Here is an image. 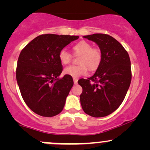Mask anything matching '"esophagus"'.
Instances as JSON below:
<instances>
[{"mask_svg":"<svg viewBox=\"0 0 150 150\" xmlns=\"http://www.w3.org/2000/svg\"><path fill=\"white\" fill-rule=\"evenodd\" d=\"M73 81H74V84H75V85H77L78 80H77V78H73Z\"/></svg>","mask_w":150,"mask_h":150,"instance_id":"obj_1","label":"esophagus"}]
</instances>
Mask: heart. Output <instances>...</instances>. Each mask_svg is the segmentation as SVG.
I'll list each match as a JSON object with an SVG mask.
<instances>
[{
  "label": "heart",
  "instance_id": "1",
  "mask_svg": "<svg viewBox=\"0 0 150 150\" xmlns=\"http://www.w3.org/2000/svg\"><path fill=\"white\" fill-rule=\"evenodd\" d=\"M75 54L80 55L79 58V65H70L63 70V73L73 78L85 75L87 73V67L90 70L97 69L100 65L102 54L101 50L98 48H92L90 43L81 41L73 46ZM59 61L63 65H67L71 61L72 55L63 49L58 53Z\"/></svg>",
  "mask_w": 150,
  "mask_h": 150
}]
</instances>
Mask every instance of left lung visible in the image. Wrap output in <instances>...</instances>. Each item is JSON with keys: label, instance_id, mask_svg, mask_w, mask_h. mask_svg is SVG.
<instances>
[{"label": "left lung", "instance_id": "obj_1", "mask_svg": "<svg viewBox=\"0 0 150 150\" xmlns=\"http://www.w3.org/2000/svg\"><path fill=\"white\" fill-rule=\"evenodd\" d=\"M83 38L97 44L102 58L93 76L78 81L82 87L81 106L89 116L104 117L116 111L126 95L132 77L130 57L123 46L108 34Z\"/></svg>", "mask_w": 150, "mask_h": 150}]
</instances>
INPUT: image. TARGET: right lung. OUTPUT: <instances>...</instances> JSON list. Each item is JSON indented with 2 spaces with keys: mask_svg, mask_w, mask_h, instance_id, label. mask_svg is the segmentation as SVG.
<instances>
[{
  "mask_svg": "<svg viewBox=\"0 0 150 150\" xmlns=\"http://www.w3.org/2000/svg\"><path fill=\"white\" fill-rule=\"evenodd\" d=\"M78 38L42 34L22 50L17 65V82L26 104L39 116L52 117L63 111L73 80L66 75L58 77L63 70L58 53Z\"/></svg>",
  "mask_w": 150,
  "mask_h": 150,
  "instance_id": "add662e5",
  "label": "right lung"
}]
</instances>
